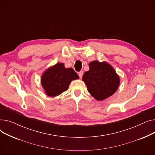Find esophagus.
<instances>
[{
  "mask_svg": "<svg viewBox=\"0 0 155 155\" xmlns=\"http://www.w3.org/2000/svg\"><path fill=\"white\" fill-rule=\"evenodd\" d=\"M78 74L79 77H80V78H82V76H83V75H84V71H80L78 72Z\"/></svg>",
  "mask_w": 155,
  "mask_h": 155,
  "instance_id": "1",
  "label": "esophagus"
}]
</instances>
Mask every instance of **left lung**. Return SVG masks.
Masks as SVG:
<instances>
[{"mask_svg": "<svg viewBox=\"0 0 155 155\" xmlns=\"http://www.w3.org/2000/svg\"><path fill=\"white\" fill-rule=\"evenodd\" d=\"M90 70L84 73L82 80L87 90L95 99L103 101L116 92L119 85V77L109 64L93 61Z\"/></svg>", "mask_w": 155, "mask_h": 155, "instance_id": "obj_1", "label": "left lung"}]
</instances>
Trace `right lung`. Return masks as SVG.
<instances>
[{
  "label": "right lung",
  "mask_w": 155,
  "mask_h": 155,
  "mask_svg": "<svg viewBox=\"0 0 155 155\" xmlns=\"http://www.w3.org/2000/svg\"><path fill=\"white\" fill-rule=\"evenodd\" d=\"M78 78L71 68H66L63 63H58L44 72L41 80L46 94L54 97L67 91L71 81Z\"/></svg>",
  "instance_id": "add662e5"
}]
</instances>
